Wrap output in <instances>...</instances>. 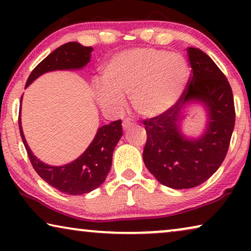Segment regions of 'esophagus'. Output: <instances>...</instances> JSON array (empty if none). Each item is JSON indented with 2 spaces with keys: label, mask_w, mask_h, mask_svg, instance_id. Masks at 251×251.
Here are the masks:
<instances>
[{
  "label": "esophagus",
  "mask_w": 251,
  "mask_h": 251,
  "mask_svg": "<svg viewBox=\"0 0 251 251\" xmlns=\"http://www.w3.org/2000/svg\"><path fill=\"white\" fill-rule=\"evenodd\" d=\"M133 125H135V123H133L131 120H129V119H126L125 121L122 122V126H123V129H125V130L131 128Z\"/></svg>",
  "instance_id": "1"
}]
</instances>
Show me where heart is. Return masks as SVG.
I'll use <instances>...</instances> for the list:
<instances>
[{
    "instance_id": "obj_1",
    "label": "heart",
    "mask_w": 251,
    "mask_h": 251,
    "mask_svg": "<svg viewBox=\"0 0 251 251\" xmlns=\"http://www.w3.org/2000/svg\"><path fill=\"white\" fill-rule=\"evenodd\" d=\"M190 80V67L180 54L155 48H135L115 53L101 70L95 99L102 109L118 113L128 97L144 119L161 116L175 107Z\"/></svg>"
}]
</instances>
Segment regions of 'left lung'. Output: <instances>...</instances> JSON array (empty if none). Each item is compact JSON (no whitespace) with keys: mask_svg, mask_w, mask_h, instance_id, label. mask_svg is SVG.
Wrapping results in <instances>:
<instances>
[{"mask_svg":"<svg viewBox=\"0 0 251 251\" xmlns=\"http://www.w3.org/2000/svg\"><path fill=\"white\" fill-rule=\"evenodd\" d=\"M192 76L176 106L161 116L145 120L147 142L144 163L164 186L192 188L204 183L224 161L235 123L231 85L214 60L197 48H187ZM191 103H201L207 113L201 136L187 137L181 131Z\"/></svg>","mask_w":251,"mask_h":251,"instance_id":"8db88e82","label":"left lung"}]
</instances>
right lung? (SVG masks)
<instances>
[{
  "label": "right lung",
  "mask_w": 251,
  "mask_h": 251,
  "mask_svg": "<svg viewBox=\"0 0 251 251\" xmlns=\"http://www.w3.org/2000/svg\"><path fill=\"white\" fill-rule=\"evenodd\" d=\"M92 50L91 47H83L78 42L63 44L34 68L26 82V88L48 72L81 70L90 61ZM20 113L22 111L19 112L20 136L30 163L43 180L61 193L70 195L89 193L104 183L111 170L113 152L123 135L121 120L100 126L88 149L76 160L64 166H50L37 159L30 151L24 136Z\"/></svg>",
  "instance_id": "right-lung-1"
}]
</instances>
